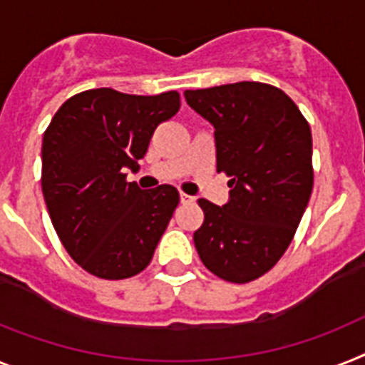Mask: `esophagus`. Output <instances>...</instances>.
I'll use <instances>...</instances> for the list:
<instances>
[{
	"mask_svg": "<svg viewBox=\"0 0 365 365\" xmlns=\"http://www.w3.org/2000/svg\"><path fill=\"white\" fill-rule=\"evenodd\" d=\"M180 200H182V204H189V202H192L195 198L189 197V195H185V192H180Z\"/></svg>",
	"mask_w": 365,
	"mask_h": 365,
	"instance_id": "esophagus-1",
	"label": "esophagus"
}]
</instances>
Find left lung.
I'll list each match as a JSON object with an SVG mask.
<instances>
[{"label":"left lung","instance_id":"obj_1","mask_svg":"<svg viewBox=\"0 0 365 365\" xmlns=\"http://www.w3.org/2000/svg\"><path fill=\"white\" fill-rule=\"evenodd\" d=\"M215 128L217 170L230 200H198L204 222L192 240L202 263L226 282L247 284L277 265L301 222L312 187V131L292 98L258 81L185 91Z\"/></svg>","mask_w":365,"mask_h":365}]
</instances>
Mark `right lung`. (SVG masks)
Here are the masks:
<instances>
[{
    "mask_svg": "<svg viewBox=\"0 0 365 365\" xmlns=\"http://www.w3.org/2000/svg\"><path fill=\"white\" fill-rule=\"evenodd\" d=\"M180 109L176 91L158 96L91 88L68 98L42 139V192L53 228L79 267L106 280L146 269L173 219V185L143 191L125 182L161 122Z\"/></svg>",
    "mask_w": 365,
    "mask_h": 365,
    "instance_id": "add662e5",
    "label": "right lung"
}]
</instances>
